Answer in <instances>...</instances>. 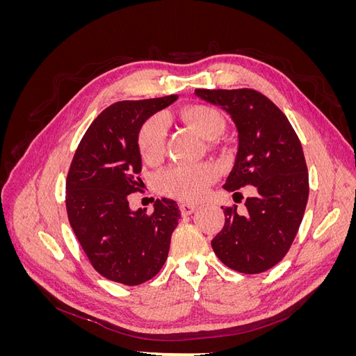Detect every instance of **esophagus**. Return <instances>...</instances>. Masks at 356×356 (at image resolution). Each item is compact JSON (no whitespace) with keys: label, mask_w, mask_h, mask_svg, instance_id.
I'll return each mask as SVG.
<instances>
[{"label":"esophagus","mask_w":356,"mask_h":356,"mask_svg":"<svg viewBox=\"0 0 356 356\" xmlns=\"http://www.w3.org/2000/svg\"><path fill=\"white\" fill-rule=\"evenodd\" d=\"M179 209H181L182 215H191L193 212H196L197 207H196V204H191V203H182Z\"/></svg>","instance_id":"1"}]
</instances>
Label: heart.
Returning <instances> with one entry per match:
<instances>
[{"label": "heart", "mask_w": 356, "mask_h": 356, "mask_svg": "<svg viewBox=\"0 0 356 356\" xmlns=\"http://www.w3.org/2000/svg\"><path fill=\"white\" fill-rule=\"evenodd\" d=\"M181 118L203 139H215L224 131L222 115L208 105H191L181 111ZM168 122L163 114H154L138 131V148L148 163H156L165 153ZM217 178V169L208 163L175 166L157 177V187L165 195L186 202L202 199Z\"/></svg>", "instance_id": "heart-1"}]
</instances>
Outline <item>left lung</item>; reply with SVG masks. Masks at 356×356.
<instances>
[{"instance_id":"left-lung-1","label":"left lung","mask_w":356,"mask_h":356,"mask_svg":"<svg viewBox=\"0 0 356 356\" xmlns=\"http://www.w3.org/2000/svg\"><path fill=\"white\" fill-rule=\"evenodd\" d=\"M196 95L227 111L238 129V154L224 188H255L243 212L238 204L222 208L225 222L212 250L236 272H266L289 251L307 204L309 174L300 139L286 115L254 89H196Z\"/></svg>"}]
</instances>
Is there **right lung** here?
<instances>
[{
    "label": "right lung",
    "mask_w": 356,
    "mask_h": 356,
    "mask_svg": "<svg viewBox=\"0 0 356 356\" xmlns=\"http://www.w3.org/2000/svg\"><path fill=\"white\" fill-rule=\"evenodd\" d=\"M177 95L122 101L105 108L86 131L67 177V212L84 254L98 273L123 285H139L163 267L181 211L157 199L154 211H131L129 195L139 190L138 131Z\"/></svg>",
    "instance_id": "right-lung-1"
}]
</instances>
